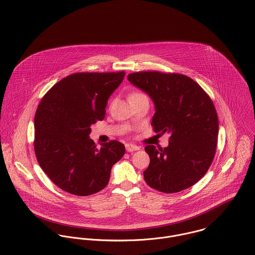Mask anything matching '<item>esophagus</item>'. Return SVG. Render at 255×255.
<instances>
[{
	"mask_svg": "<svg viewBox=\"0 0 255 255\" xmlns=\"http://www.w3.org/2000/svg\"><path fill=\"white\" fill-rule=\"evenodd\" d=\"M125 147H126V150L128 152H132V151H135V150H139L140 147L138 145H135V144H131V143H126L125 144Z\"/></svg>",
	"mask_w": 255,
	"mask_h": 255,
	"instance_id": "esophagus-1",
	"label": "esophagus"
}]
</instances>
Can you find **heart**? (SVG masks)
<instances>
[{
	"label": "heart",
	"mask_w": 255,
	"mask_h": 255,
	"mask_svg": "<svg viewBox=\"0 0 255 255\" xmlns=\"http://www.w3.org/2000/svg\"><path fill=\"white\" fill-rule=\"evenodd\" d=\"M140 96H143V94H141V93H133V94H131V95H130V97H129V98H133V97H140Z\"/></svg>",
	"instance_id": "heart-1"
}]
</instances>
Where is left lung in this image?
<instances>
[{"label": "left lung", "instance_id": "obj_1", "mask_svg": "<svg viewBox=\"0 0 255 255\" xmlns=\"http://www.w3.org/2000/svg\"><path fill=\"white\" fill-rule=\"evenodd\" d=\"M127 78L152 100L154 131L170 134L168 146L144 147L150 159L143 171L145 183L166 194L192 187L205 175L215 155L219 123L212 101L186 75L144 71Z\"/></svg>", "mask_w": 255, "mask_h": 255}]
</instances>
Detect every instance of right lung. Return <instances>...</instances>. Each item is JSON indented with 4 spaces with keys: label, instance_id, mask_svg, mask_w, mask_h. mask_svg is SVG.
<instances>
[{
    "label": "right lung",
    "instance_id": "right-lung-1",
    "mask_svg": "<svg viewBox=\"0 0 255 255\" xmlns=\"http://www.w3.org/2000/svg\"><path fill=\"white\" fill-rule=\"evenodd\" d=\"M125 72L69 75L44 96L35 114L34 149L43 171L61 190L86 197L102 191L125 153L117 141L97 147L91 126L103 120Z\"/></svg>",
    "mask_w": 255,
    "mask_h": 255
}]
</instances>
